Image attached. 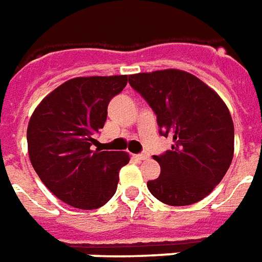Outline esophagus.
Returning a JSON list of instances; mask_svg holds the SVG:
<instances>
[{"label": "esophagus", "mask_w": 262, "mask_h": 262, "mask_svg": "<svg viewBox=\"0 0 262 262\" xmlns=\"http://www.w3.org/2000/svg\"><path fill=\"white\" fill-rule=\"evenodd\" d=\"M148 157H150V154L148 153H140V154H136V156H135V159H137V160H147Z\"/></svg>", "instance_id": "1"}]
</instances>
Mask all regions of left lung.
<instances>
[{"mask_svg":"<svg viewBox=\"0 0 262 262\" xmlns=\"http://www.w3.org/2000/svg\"><path fill=\"white\" fill-rule=\"evenodd\" d=\"M130 85L157 115L160 133L171 150L154 160L159 178L148 191L163 203L187 206L202 201L229 170L234 154V125L223 99L184 70L167 69L129 75Z\"/></svg>","mask_w":262,"mask_h":262,"instance_id":"left-lung-1","label":"left lung"}]
</instances>
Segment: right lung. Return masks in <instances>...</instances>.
I'll return each instance as SVG.
<instances>
[{
	"instance_id": "obj_1",
	"label": "right lung",
	"mask_w": 262,
	"mask_h": 262,
	"mask_svg": "<svg viewBox=\"0 0 262 262\" xmlns=\"http://www.w3.org/2000/svg\"><path fill=\"white\" fill-rule=\"evenodd\" d=\"M127 75H92L66 81L33 111L26 139L29 159L54 196L78 209L101 208L114 196L129 154L92 147L108 115L109 101Z\"/></svg>"
}]
</instances>
